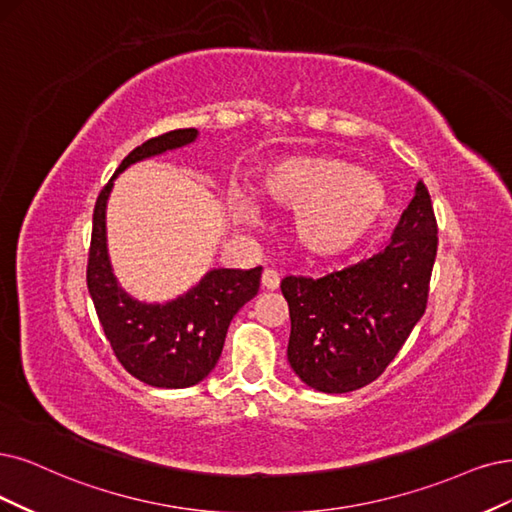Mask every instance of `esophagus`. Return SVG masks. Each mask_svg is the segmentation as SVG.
I'll use <instances>...</instances> for the list:
<instances>
[{
  "mask_svg": "<svg viewBox=\"0 0 512 512\" xmlns=\"http://www.w3.org/2000/svg\"><path fill=\"white\" fill-rule=\"evenodd\" d=\"M261 287L268 291H276L280 287V276L274 270H263L261 274Z\"/></svg>",
  "mask_w": 512,
  "mask_h": 512,
  "instance_id": "1",
  "label": "esophagus"
}]
</instances>
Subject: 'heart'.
Here are the masks:
<instances>
[{"label": "heart", "instance_id": "heart-1", "mask_svg": "<svg viewBox=\"0 0 512 512\" xmlns=\"http://www.w3.org/2000/svg\"><path fill=\"white\" fill-rule=\"evenodd\" d=\"M257 196L276 206L295 208L293 236L312 257H337L354 249L380 223L388 206L386 185L369 170L323 154H297L261 170ZM227 208L234 221L257 225L259 200L232 189Z\"/></svg>", "mask_w": 512, "mask_h": 512}]
</instances>
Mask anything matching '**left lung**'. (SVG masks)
I'll use <instances>...</instances> for the list:
<instances>
[{
	"mask_svg": "<svg viewBox=\"0 0 512 512\" xmlns=\"http://www.w3.org/2000/svg\"><path fill=\"white\" fill-rule=\"evenodd\" d=\"M437 219L422 181L380 253L325 278L289 276L287 358L301 382L344 394L377 380L426 310Z\"/></svg>",
	"mask_w": 512,
	"mask_h": 512,
	"instance_id": "left-lung-1",
	"label": "left lung"
}]
</instances>
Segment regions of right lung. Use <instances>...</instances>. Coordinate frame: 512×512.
<instances>
[{
	"mask_svg": "<svg viewBox=\"0 0 512 512\" xmlns=\"http://www.w3.org/2000/svg\"><path fill=\"white\" fill-rule=\"evenodd\" d=\"M196 139V128H183L132 149L103 187L92 215L88 293L118 361L154 388L200 384L219 361L232 318L259 291L261 268H211L175 299L143 301L130 295L113 274L107 249V200L113 181L132 164L187 147Z\"/></svg>",
	"mask_w": 512,
	"mask_h": 512,
	"instance_id": "add662e5",
	"label": "right lung"
}]
</instances>
